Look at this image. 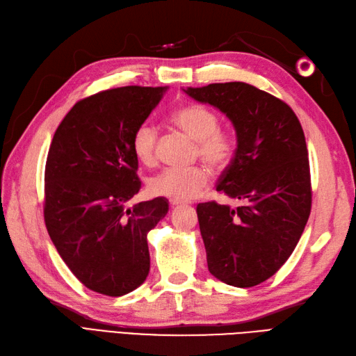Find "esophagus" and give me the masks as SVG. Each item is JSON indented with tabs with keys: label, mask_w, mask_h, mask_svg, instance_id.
I'll return each mask as SVG.
<instances>
[{
	"label": "esophagus",
	"mask_w": 356,
	"mask_h": 356,
	"mask_svg": "<svg viewBox=\"0 0 356 356\" xmlns=\"http://www.w3.org/2000/svg\"><path fill=\"white\" fill-rule=\"evenodd\" d=\"M185 202L183 201H177V200H170V205L171 207H177V205H183Z\"/></svg>",
	"instance_id": "1"
}]
</instances>
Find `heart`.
I'll list each match as a JSON object with an SVG mask.
<instances>
[{
    "label": "heart",
    "mask_w": 356,
    "mask_h": 356,
    "mask_svg": "<svg viewBox=\"0 0 356 356\" xmlns=\"http://www.w3.org/2000/svg\"><path fill=\"white\" fill-rule=\"evenodd\" d=\"M170 124L197 142V155L214 171H222L232 163L236 140L231 131L219 129L220 120L207 106L191 103L171 112ZM131 151L145 167L156 164V131L151 125H140L133 134ZM210 183V171L205 167L167 168L149 180V191L155 197L189 201L200 195Z\"/></svg>",
    "instance_id": "b5f03b06"
}]
</instances>
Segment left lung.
Returning a JSON list of instances; mask_svg holds the SVG:
<instances>
[{
  "label": "left lung",
  "instance_id": "1",
  "mask_svg": "<svg viewBox=\"0 0 356 356\" xmlns=\"http://www.w3.org/2000/svg\"><path fill=\"white\" fill-rule=\"evenodd\" d=\"M185 91L226 113L238 140L216 189L243 204L197 205L209 270L227 285L254 286L289 260L311 214L303 129L285 102L247 83Z\"/></svg>",
  "mask_w": 356,
  "mask_h": 356
}]
</instances>
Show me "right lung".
I'll use <instances>...</instances> for the list:
<instances>
[{"mask_svg":"<svg viewBox=\"0 0 356 356\" xmlns=\"http://www.w3.org/2000/svg\"><path fill=\"white\" fill-rule=\"evenodd\" d=\"M167 87L129 86L78 100L57 127L44 175V222L66 266L87 289L120 297L149 273L147 232L168 211L163 197L134 204V131Z\"/></svg>","mask_w":356,"mask_h":356,"instance_id":"1","label":"right lung"}]
</instances>
